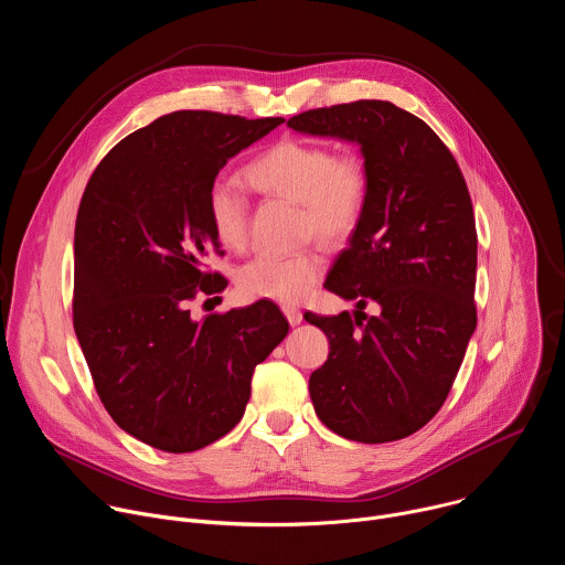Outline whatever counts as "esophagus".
<instances>
[{
  "label": "esophagus",
  "instance_id": "1",
  "mask_svg": "<svg viewBox=\"0 0 565 565\" xmlns=\"http://www.w3.org/2000/svg\"><path fill=\"white\" fill-rule=\"evenodd\" d=\"M284 315H286L290 327H299L301 319H303V317H301V310L295 308V306H284Z\"/></svg>",
  "mask_w": 565,
  "mask_h": 565
}]
</instances>
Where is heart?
<instances>
[{"mask_svg":"<svg viewBox=\"0 0 565 565\" xmlns=\"http://www.w3.org/2000/svg\"><path fill=\"white\" fill-rule=\"evenodd\" d=\"M246 183L259 194L299 203L301 227L327 244H342L362 218L369 196V172L355 153L335 156L327 145L284 138L262 151L244 170ZM207 216L221 244L244 248L248 201L230 183L216 181L207 190ZM324 273L315 250L292 257L259 255L238 270V288L248 297L297 303Z\"/></svg>","mask_w":565,"mask_h":565,"instance_id":"heart-1","label":"heart"}]
</instances>
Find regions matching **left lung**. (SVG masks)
I'll use <instances>...</instances> for the list:
<instances>
[{
	"label": "left lung",
	"instance_id": "8db88e82",
	"mask_svg": "<svg viewBox=\"0 0 565 565\" xmlns=\"http://www.w3.org/2000/svg\"><path fill=\"white\" fill-rule=\"evenodd\" d=\"M288 127L355 142L369 172L362 218L324 284L355 310L303 315L331 344L308 382L315 414L355 443L407 438L443 407L476 331L465 179L436 131L386 100L310 109ZM369 302L377 316L363 312Z\"/></svg>",
	"mask_w": 565,
	"mask_h": 565
}]
</instances>
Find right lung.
Masks as SVG:
<instances>
[{"instance_id": "right-lung-1", "label": "right lung", "mask_w": 565, "mask_h": 565, "mask_svg": "<svg viewBox=\"0 0 565 565\" xmlns=\"http://www.w3.org/2000/svg\"><path fill=\"white\" fill-rule=\"evenodd\" d=\"M284 118L174 111L122 138L96 168L75 218L73 329L114 423L170 454L236 427L255 366L288 335L266 299L194 319L188 301L225 288L207 190L227 160Z\"/></svg>"}]
</instances>
